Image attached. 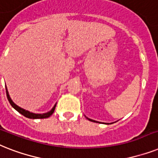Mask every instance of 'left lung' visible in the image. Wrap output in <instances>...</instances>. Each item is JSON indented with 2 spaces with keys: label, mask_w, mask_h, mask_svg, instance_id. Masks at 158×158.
<instances>
[{
  "label": "left lung",
  "mask_w": 158,
  "mask_h": 158,
  "mask_svg": "<svg viewBox=\"0 0 158 158\" xmlns=\"http://www.w3.org/2000/svg\"><path fill=\"white\" fill-rule=\"evenodd\" d=\"M87 118V117H86ZM87 119L89 120V121H90V122H95V121H94V120H91V119H89V118H87Z\"/></svg>",
  "instance_id": "obj_1"
}]
</instances>
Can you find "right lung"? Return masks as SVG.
<instances>
[{
  "mask_svg": "<svg viewBox=\"0 0 158 158\" xmlns=\"http://www.w3.org/2000/svg\"><path fill=\"white\" fill-rule=\"evenodd\" d=\"M6 95H7V99H8L9 102H10V103L11 104V106H12L14 108H15V110H17L18 112H19V113H21L23 116H24V117H27V118H31V119H38V118H40V119H42V118H47V117H50V116L53 114V113L55 112L56 104L54 106V108H53L50 111V112H48V113H43V114H36V113H30V112H28V111L25 110V109H23V108H21L20 107H19V106L16 105V104L14 103L13 101L11 100L10 97V95H9L8 91H7V88H6Z\"/></svg>",
  "mask_w": 158,
  "mask_h": 158,
  "instance_id": "right-lung-1",
  "label": "right lung"
}]
</instances>
